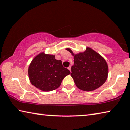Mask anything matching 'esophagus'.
<instances>
[{"label": "esophagus", "mask_w": 130, "mask_h": 130, "mask_svg": "<svg viewBox=\"0 0 130 130\" xmlns=\"http://www.w3.org/2000/svg\"><path fill=\"white\" fill-rule=\"evenodd\" d=\"M68 69L69 70H70V72L71 71V66H69V67H68Z\"/></svg>", "instance_id": "34e87169"}]
</instances>
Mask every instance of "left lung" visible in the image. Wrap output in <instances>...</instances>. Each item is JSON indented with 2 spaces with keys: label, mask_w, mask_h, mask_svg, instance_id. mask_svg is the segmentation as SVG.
<instances>
[{
  "label": "left lung",
  "mask_w": 130,
  "mask_h": 130,
  "mask_svg": "<svg viewBox=\"0 0 130 130\" xmlns=\"http://www.w3.org/2000/svg\"><path fill=\"white\" fill-rule=\"evenodd\" d=\"M66 50L73 56L74 64L71 68L70 75L78 89L93 91L105 82L108 67L105 59L98 53L89 47L84 52L76 54L69 48Z\"/></svg>",
  "instance_id": "8db88e82"
}]
</instances>
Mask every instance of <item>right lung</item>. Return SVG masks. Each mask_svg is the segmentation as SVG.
Segmentation results:
<instances>
[{
  "label": "right lung",
  "mask_w": 130,
  "mask_h": 130,
  "mask_svg": "<svg viewBox=\"0 0 130 130\" xmlns=\"http://www.w3.org/2000/svg\"><path fill=\"white\" fill-rule=\"evenodd\" d=\"M70 71L64 68L61 60L55 55L40 53L32 61L28 68L31 84L44 92H50L60 86L62 79L69 75Z\"/></svg>",
  "instance_id": "1"
}]
</instances>
